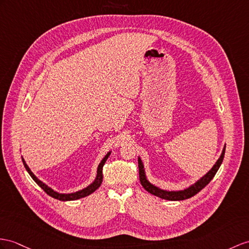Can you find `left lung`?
<instances>
[{"label":"left lung","instance_id":"left-lung-1","mask_svg":"<svg viewBox=\"0 0 249 249\" xmlns=\"http://www.w3.org/2000/svg\"><path fill=\"white\" fill-rule=\"evenodd\" d=\"M225 148L226 147H224L220 159L217 160V161L215 162V165L212 167L211 170L207 174H206L205 177H203L201 179L197 180L195 185H192L191 187L187 188V189H185L183 191H166V190L160 189V188L153 186L152 184H150L149 181L147 180V178H145L143 165H142L141 159H138L139 180H141V184L145 190L150 192L151 195L156 196H159L160 198L168 199V201H183V199H187V198H189L193 196H196V193L201 191L204 187L207 186L210 183V180L214 178L215 173L217 172V170H219V168H220L221 163L223 161L224 155H225Z\"/></svg>","mask_w":249,"mask_h":249}]
</instances>
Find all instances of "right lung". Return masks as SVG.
<instances>
[{
	"mask_svg": "<svg viewBox=\"0 0 249 249\" xmlns=\"http://www.w3.org/2000/svg\"><path fill=\"white\" fill-rule=\"evenodd\" d=\"M108 156H110V152H108L105 156V159L102 160L101 162L99 163L98 170H97V178H96V179L93 181L92 184H90L89 186H88L87 188H84V189H82L80 191H77L75 193H70V195H61V193H58L56 191H53L52 188L47 187L44 183H42L40 179H38L37 178L35 177V174L32 171H30V169L26 165L25 160H24L23 159H22V160H23V163H24V167H25V169L27 170V172L29 173L30 177L33 178V179L36 181V183H37L42 188V189H43L47 193L48 196L53 197V198H57V199H59V201H75V199H78V198H81V197L89 196L90 193H93L95 190H97L100 187V185L102 183V167H104L105 162L107 161Z\"/></svg>",
	"mask_w": 249,
	"mask_h": 249,
	"instance_id": "1",
	"label": "right lung"
}]
</instances>
